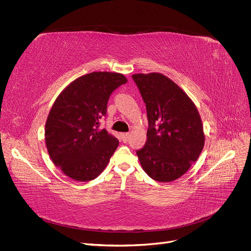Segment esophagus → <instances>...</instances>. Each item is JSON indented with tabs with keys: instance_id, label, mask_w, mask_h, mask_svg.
I'll return each mask as SVG.
<instances>
[{
	"instance_id": "esophagus-1",
	"label": "esophagus",
	"mask_w": 251,
	"mask_h": 251,
	"mask_svg": "<svg viewBox=\"0 0 251 251\" xmlns=\"http://www.w3.org/2000/svg\"><path fill=\"white\" fill-rule=\"evenodd\" d=\"M120 136H122V139L124 142H127L128 141V138H129V134L128 133H123L120 134Z\"/></svg>"
}]
</instances>
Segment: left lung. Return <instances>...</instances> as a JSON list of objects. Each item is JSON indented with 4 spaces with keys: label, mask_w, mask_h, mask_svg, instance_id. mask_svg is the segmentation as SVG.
<instances>
[{
    "label": "left lung",
    "mask_w": 251,
    "mask_h": 251,
    "mask_svg": "<svg viewBox=\"0 0 251 251\" xmlns=\"http://www.w3.org/2000/svg\"><path fill=\"white\" fill-rule=\"evenodd\" d=\"M146 105L148 140L137 151L141 167L161 183L176 180L196 162L203 149L201 118L193 100L160 73L132 75Z\"/></svg>",
    "instance_id": "left-lung-1"
}]
</instances>
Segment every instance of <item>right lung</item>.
<instances>
[{"mask_svg": "<svg viewBox=\"0 0 251 251\" xmlns=\"http://www.w3.org/2000/svg\"><path fill=\"white\" fill-rule=\"evenodd\" d=\"M127 82L123 74L94 72L79 76L59 94L47 118L48 152L63 174L77 181L97 178L119 141L100 128L111 93Z\"/></svg>", "mask_w": 251, "mask_h": 251, "instance_id": "1", "label": "right lung"}]
</instances>
